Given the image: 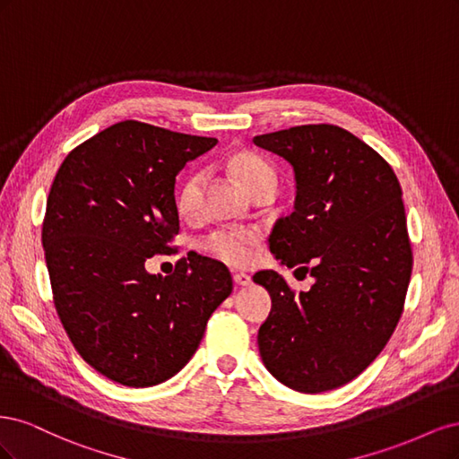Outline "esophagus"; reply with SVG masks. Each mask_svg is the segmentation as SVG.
Masks as SVG:
<instances>
[{
	"mask_svg": "<svg viewBox=\"0 0 459 459\" xmlns=\"http://www.w3.org/2000/svg\"><path fill=\"white\" fill-rule=\"evenodd\" d=\"M233 281H235V285H241V287H247V285H251V275L248 273H245V272H235L233 273Z\"/></svg>",
	"mask_w": 459,
	"mask_h": 459,
	"instance_id": "esophagus-1",
	"label": "esophagus"
}]
</instances>
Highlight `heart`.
Segmentation results:
<instances>
[{"instance_id":"heart-1","label":"heart","mask_w":459,"mask_h":459,"mask_svg":"<svg viewBox=\"0 0 459 459\" xmlns=\"http://www.w3.org/2000/svg\"><path fill=\"white\" fill-rule=\"evenodd\" d=\"M230 170L233 176L239 179L241 186L251 193L266 186H275L277 176L273 166L256 152L243 151L231 157ZM201 197H203V174L195 172L186 178V182L178 193V212L193 218L201 211ZM258 241V235L255 231L245 230H220L212 235H208L204 241V248L218 260L231 264V266H245L251 262L255 255V245Z\"/></svg>"}]
</instances>
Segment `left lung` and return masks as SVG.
Listing matches in <instances>:
<instances>
[{
  "label": "left lung",
  "instance_id": "obj_1",
  "mask_svg": "<svg viewBox=\"0 0 459 459\" xmlns=\"http://www.w3.org/2000/svg\"><path fill=\"white\" fill-rule=\"evenodd\" d=\"M253 142L293 166L297 182L295 211L275 221L270 251L314 277L297 295L277 272L255 273L272 297L258 329L262 362L293 391H331L379 356L404 308L413 258L398 178L377 151L333 124Z\"/></svg>",
  "mask_w": 459,
  "mask_h": 459
}]
</instances>
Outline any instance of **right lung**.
Segmentation results:
<instances>
[{"instance_id":"add662e5","label":"right lung","mask_w":459,"mask_h":459,"mask_svg":"<svg viewBox=\"0 0 459 459\" xmlns=\"http://www.w3.org/2000/svg\"><path fill=\"white\" fill-rule=\"evenodd\" d=\"M218 140L124 120L68 152L48 197L41 245L55 310L78 354L107 379L152 386L199 349L233 289L224 264L193 256L172 275L145 260L172 253L176 176Z\"/></svg>"}]
</instances>
